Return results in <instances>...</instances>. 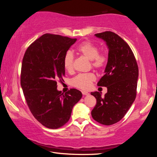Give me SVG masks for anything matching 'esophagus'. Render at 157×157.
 <instances>
[{
	"instance_id": "esophagus-1",
	"label": "esophagus",
	"mask_w": 157,
	"mask_h": 157,
	"mask_svg": "<svg viewBox=\"0 0 157 157\" xmlns=\"http://www.w3.org/2000/svg\"><path fill=\"white\" fill-rule=\"evenodd\" d=\"M82 95H89V93L87 92V91H82Z\"/></svg>"
}]
</instances>
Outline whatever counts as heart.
Listing matches in <instances>:
<instances>
[{
  "instance_id": "b5f03b06",
  "label": "heart",
  "mask_w": 157,
  "mask_h": 157,
  "mask_svg": "<svg viewBox=\"0 0 157 157\" xmlns=\"http://www.w3.org/2000/svg\"><path fill=\"white\" fill-rule=\"evenodd\" d=\"M78 54L91 60V65L96 70L102 69L107 65L108 57L105 52H100L99 48L91 41H86L81 43L76 48ZM74 56L72 52H67L63 59V64L65 70L68 73L73 71ZM95 79L94 74L91 73L79 74L71 79V84L76 88L80 89H88L91 83Z\"/></svg>"
}]
</instances>
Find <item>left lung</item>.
<instances>
[{
    "label": "left lung",
    "mask_w": 157,
    "mask_h": 157,
    "mask_svg": "<svg viewBox=\"0 0 157 157\" xmlns=\"http://www.w3.org/2000/svg\"><path fill=\"white\" fill-rule=\"evenodd\" d=\"M95 35L105 40L109 48L105 73L98 83L107 87V93L104 98L98 91L91 93L96 99L91 116L98 123L111 125L123 118L135 100L139 68L132 49L118 34L105 31Z\"/></svg>",
    "instance_id": "obj_1"
}]
</instances>
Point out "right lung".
Returning a JSON list of instances; mask_svg holds the SVG:
<instances>
[{
  "mask_svg": "<svg viewBox=\"0 0 157 157\" xmlns=\"http://www.w3.org/2000/svg\"><path fill=\"white\" fill-rule=\"evenodd\" d=\"M77 39L45 34L32 43L23 58L21 85L34 118L47 128L57 129L67 123L82 93L71 89L57 91V82L65 75L63 57Z\"/></svg>",
  "mask_w": 157,
  "mask_h": 157,
  "instance_id": "1",
  "label": "right lung"
}]
</instances>
